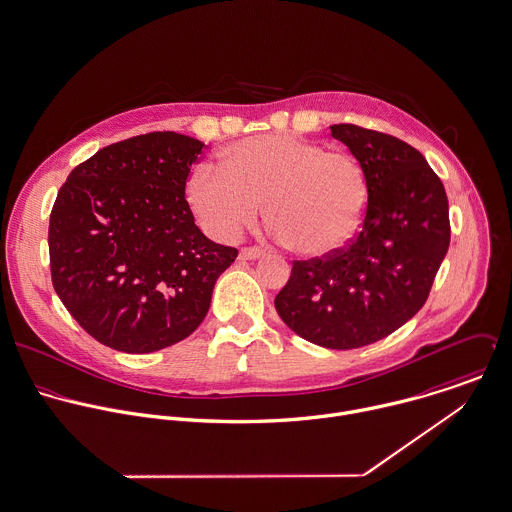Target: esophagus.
<instances>
[{
    "label": "esophagus",
    "instance_id": "1",
    "mask_svg": "<svg viewBox=\"0 0 512 512\" xmlns=\"http://www.w3.org/2000/svg\"><path fill=\"white\" fill-rule=\"evenodd\" d=\"M239 255H241V259H245V261H255V259L263 257L265 253H263L261 249H257V247H243Z\"/></svg>",
    "mask_w": 512,
    "mask_h": 512
}]
</instances>
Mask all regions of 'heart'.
Listing matches in <instances>:
<instances>
[{"label": "heart", "instance_id": "obj_1", "mask_svg": "<svg viewBox=\"0 0 512 512\" xmlns=\"http://www.w3.org/2000/svg\"><path fill=\"white\" fill-rule=\"evenodd\" d=\"M186 200L219 239H235L265 204L279 241L297 255L326 257L356 235L368 184L348 152L291 134H263L225 150L219 168L198 166L188 176Z\"/></svg>", "mask_w": 512, "mask_h": 512}]
</instances>
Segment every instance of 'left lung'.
<instances>
[{"mask_svg": "<svg viewBox=\"0 0 512 512\" xmlns=\"http://www.w3.org/2000/svg\"><path fill=\"white\" fill-rule=\"evenodd\" d=\"M330 132L364 168V221L346 249L295 261L275 308L308 342L350 350L386 338L425 305L449 249V204L408 142L356 124Z\"/></svg>", "mask_w": 512, "mask_h": 512, "instance_id": "1", "label": "left lung"}]
</instances>
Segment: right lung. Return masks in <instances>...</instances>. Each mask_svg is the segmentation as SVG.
Returning <instances> with one entry per match:
<instances>
[{"label":"right lung","instance_id":"1","mask_svg":"<svg viewBox=\"0 0 512 512\" xmlns=\"http://www.w3.org/2000/svg\"><path fill=\"white\" fill-rule=\"evenodd\" d=\"M204 146L176 132L134 136L79 164L57 194L53 287L108 348L148 354L188 338L237 257L205 237L186 202Z\"/></svg>","mask_w":512,"mask_h":512}]
</instances>
